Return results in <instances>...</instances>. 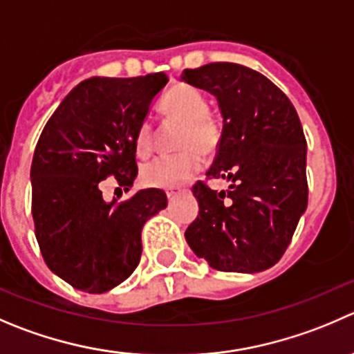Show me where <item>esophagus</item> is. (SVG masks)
<instances>
[{
	"label": "esophagus",
	"mask_w": 354,
	"mask_h": 354,
	"mask_svg": "<svg viewBox=\"0 0 354 354\" xmlns=\"http://www.w3.org/2000/svg\"><path fill=\"white\" fill-rule=\"evenodd\" d=\"M178 194H180V190H167L166 192V195H167V198H169V201H173V198L176 197Z\"/></svg>",
	"instance_id": "1"
}]
</instances>
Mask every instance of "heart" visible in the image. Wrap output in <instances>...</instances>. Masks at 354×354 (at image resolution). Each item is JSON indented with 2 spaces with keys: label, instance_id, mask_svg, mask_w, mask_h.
Here are the masks:
<instances>
[{
  "label": "heart",
  "instance_id": "heart-1",
  "mask_svg": "<svg viewBox=\"0 0 354 354\" xmlns=\"http://www.w3.org/2000/svg\"><path fill=\"white\" fill-rule=\"evenodd\" d=\"M167 119L183 122L180 138L181 152L153 159L142 169L143 183L156 188L181 187L190 181L204 166V156L216 152L221 140V128L209 115V102L197 88L178 84L167 91L159 105ZM135 150L140 157H149L153 150V126L143 121L135 135Z\"/></svg>",
  "mask_w": 354,
  "mask_h": 354
}]
</instances>
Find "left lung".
<instances>
[{"label": "left lung", "mask_w": 354, "mask_h": 354, "mask_svg": "<svg viewBox=\"0 0 354 354\" xmlns=\"http://www.w3.org/2000/svg\"><path fill=\"white\" fill-rule=\"evenodd\" d=\"M181 81L218 100L223 131L207 176L232 183L226 192L202 181L192 188L198 216L185 239L219 272L272 268L308 205L306 138L296 109L268 77L239 64L187 68Z\"/></svg>", "instance_id": "1"}]
</instances>
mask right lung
I'll use <instances>...</instances> for the list:
<instances>
[{
  "label": "right lung",
  "instance_id": "obj_1",
  "mask_svg": "<svg viewBox=\"0 0 354 354\" xmlns=\"http://www.w3.org/2000/svg\"><path fill=\"white\" fill-rule=\"evenodd\" d=\"M166 82L164 72L86 79L37 140L30 166L36 239L48 268L74 289L104 294L124 282L140 263L143 225L166 209L159 188L121 204L105 202L100 190L107 176L133 187L136 129Z\"/></svg>",
  "mask_w": 354,
  "mask_h": 354
}]
</instances>
